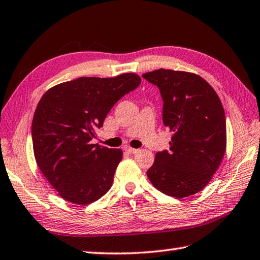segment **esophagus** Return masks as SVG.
I'll return each instance as SVG.
<instances>
[{"instance_id": "esophagus-1", "label": "esophagus", "mask_w": 260, "mask_h": 260, "mask_svg": "<svg viewBox=\"0 0 260 260\" xmlns=\"http://www.w3.org/2000/svg\"><path fill=\"white\" fill-rule=\"evenodd\" d=\"M125 151L128 152V153H131V154H134V153H136V152L139 151V150H137V149H133V147H129V146H126V147H125Z\"/></svg>"}]
</instances>
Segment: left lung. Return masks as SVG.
<instances>
[{"label":"left lung","mask_w":260,"mask_h":260,"mask_svg":"<svg viewBox=\"0 0 260 260\" xmlns=\"http://www.w3.org/2000/svg\"><path fill=\"white\" fill-rule=\"evenodd\" d=\"M142 76L159 88L162 119L174 134L170 149L157 152L146 175L167 195H194L210 182L225 152L226 124L221 100L194 73L160 69Z\"/></svg>","instance_id":"8db88e82"}]
</instances>
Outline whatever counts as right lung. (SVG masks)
Instances as JSON below:
<instances>
[{"mask_svg": "<svg viewBox=\"0 0 260 260\" xmlns=\"http://www.w3.org/2000/svg\"><path fill=\"white\" fill-rule=\"evenodd\" d=\"M140 84L135 73L79 78L42 96L31 126L34 153L40 171L64 200L86 205L110 189L123 151L91 144V140L117 101Z\"/></svg>", "mask_w": 260, "mask_h": 260, "instance_id": "obj_1", "label": "right lung"}]
</instances>
